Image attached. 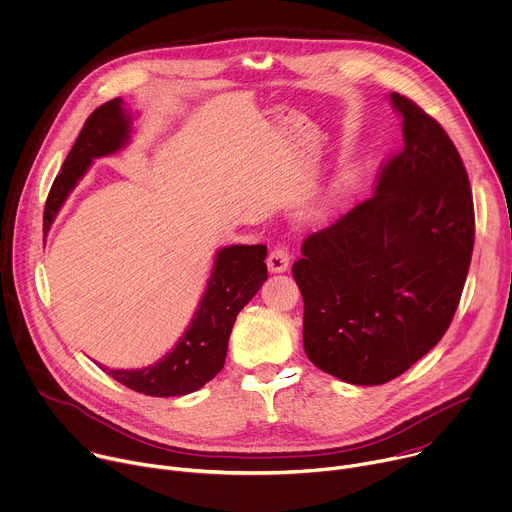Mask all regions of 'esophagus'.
I'll list each match as a JSON object with an SVG mask.
<instances>
[{"instance_id": "34e87169", "label": "esophagus", "mask_w": 512, "mask_h": 512, "mask_svg": "<svg viewBox=\"0 0 512 512\" xmlns=\"http://www.w3.org/2000/svg\"><path fill=\"white\" fill-rule=\"evenodd\" d=\"M266 264H268V270H270V272H286V270H288V264H290L288 246L276 244V246L270 250Z\"/></svg>"}]
</instances>
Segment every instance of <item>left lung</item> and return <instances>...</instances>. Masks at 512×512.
I'll use <instances>...</instances> for the list:
<instances>
[{"label": "left lung", "instance_id": "obj_1", "mask_svg": "<svg viewBox=\"0 0 512 512\" xmlns=\"http://www.w3.org/2000/svg\"><path fill=\"white\" fill-rule=\"evenodd\" d=\"M403 147L379 167L373 197L302 244L292 276L302 343L321 371L381 385L448 331L474 248L466 167L442 125L391 92Z\"/></svg>", "mask_w": 512, "mask_h": 512}]
</instances>
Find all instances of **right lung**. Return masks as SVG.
Here are the masks:
<instances>
[{"label": "right lung", "mask_w": 512, "mask_h": 512, "mask_svg": "<svg viewBox=\"0 0 512 512\" xmlns=\"http://www.w3.org/2000/svg\"><path fill=\"white\" fill-rule=\"evenodd\" d=\"M129 131L131 117L123 111L121 98L105 102L86 119L50 187L44 210V234L50 230L64 199L92 159L123 149L129 141ZM264 260V244L220 250L206 294L197 306L191 325L171 353L143 369L125 371L105 365H100V369L125 387L153 397H175L203 387L222 371L236 317L268 278Z\"/></svg>", "instance_id": "obj_1"}]
</instances>
